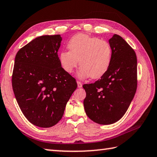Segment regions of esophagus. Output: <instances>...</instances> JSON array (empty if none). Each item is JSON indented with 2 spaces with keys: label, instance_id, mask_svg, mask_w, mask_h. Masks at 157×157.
Segmentation results:
<instances>
[{
  "label": "esophagus",
  "instance_id": "34e87169",
  "mask_svg": "<svg viewBox=\"0 0 157 157\" xmlns=\"http://www.w3.org/2000/svg\"><path fill=\"white\" fill-rule=\"evenodd\" d=\"M77 85H78V88L82 87V83L80 81H77Z\"/></svg>",
  "mask_w": 157,
  "mask_h": 157
}]
</instances>
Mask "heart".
<instances>
[{
  "mask_svg": "<svg viewBox=\"0 0 157 157\" xmlns=\"http://www.w3.org/2000/svg\"><path fill=\"white\" fill-rule=\"evenodd\" d=\"M67 48L69 51H62L59 55L60 64L67 73H72L79 62V77L98 78L110 66L112 49L106 41L78 34L71 38Z\"/></svg>",
  "mask_w": 157,
  "mask_h": 157,
  "instance_id": "obj_1",
  "label": "heart"
}]
</instances>
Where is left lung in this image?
Returning a JSON list of instances; mask_svg holds the SVG:
<instances>
[{
    "label": "left lung",
    "instance_id": "1",
    "mask_svg": "<svg viewBox=\"0 0 157 157\" xmlns=\"http://www.w3.org/2000/svg\"><path fill=\"white\" fill-rule=\"evenodd\" d=\"M109 43L112 49L110 66L101 78L85 84V113L94 122L111 124L125 114L137 90V56L120 35L114 34Z\"/></svg>",
    "mask_w": 157,
    "mask_h": 157
}]
</instances>
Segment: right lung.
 I'll return each mask as SVG.
<instances>
[{
	"label": "right lung",
	"mask_w": 157,
	"mask_h": 157,
	"mask_svg": "<svg viewBox=\"0 0 157 157\" xmlns=\"http://www.w3.org/2000/svg\"><path fill=\"white\" fill-rule=\"evenodd\" d=\"M60 35L37 37L17 52L12 87L24 115L33 124L49 128L63 117L67 101L77 87L65 72L57 52Z\"/></svg>",
	"instance_id": "obj_1"
}]
</instances>
